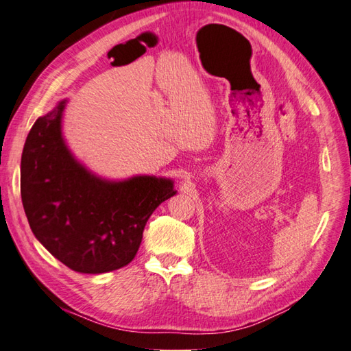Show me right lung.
<instances>
[{
    "instance_id": "1",
    "label": "right lung",
    "mask_w": 351,
    "mask_h": 351,
    "mask_svg": "<svg viewBox=\"0 0 351 351\" xmlns=\"http://www.w3.org/2000/svg\"><path fill=\"white\" fill-rule=\"evenodd\" d=\"M66 101L39 117L21 158V197L34 237L71 270L98 274L128 265L156 206L175 196L173 181L132 176L107 181L66 146Z\"/></svg>"
}]
</instances>
